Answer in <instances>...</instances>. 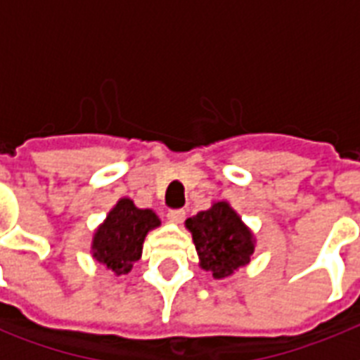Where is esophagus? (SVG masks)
Instances as JSON below:
<instances>
[{"instance_id": "obj_1", "label": "esophagus", "mask_w": 360, "mask_h": 360, "mask_svg": "<svg viewBox=\"0 0 360 360\" xmlns=\"http://www.w3.org/2000/svg\"><path fill=\"white\" fill-rule=\"evenodd\" d=\"M185 209H169L168 211V220L169 222H175V224H179V222H183V219H185Z\"/></svg>"}]
</instances>
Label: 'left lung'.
Wrapping results in <instances>:
<instances>
[{"instance_id": "1", "label": "left lung", "mask_w": 360, "mask_h": 360, "mask_svg": "<svg viewBox=\"0 0 360 360\" xmlns=\"http://www.w3.org/2000/svg\"><path fill=\"white\" fill-rule=\"evenodd\" d=\"M186 228L192 231L202 267L211 271L214 278L230 276L250 262L252 233L228 203L219 202L209 211L198 213L186 220Z\"/></svg>"}]
</instances>
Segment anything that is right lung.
<instances>
[{"mask_svg":"<svg viewBox=\"0 0 360 360\" xmlns=\"http://www.w3.org/2000/svg\"><path fill=\"white\" fill-rule=\"evenodd\" d=\"M160 220L151 209H138L123 198L104 220L93 239V256L115 274L130 273L141 256L147 231L157 228Z\"/></svg>","mask_w":360,"mask_h":360,"instance_id":"add662e5","label":"right lung"}]
</instances>
